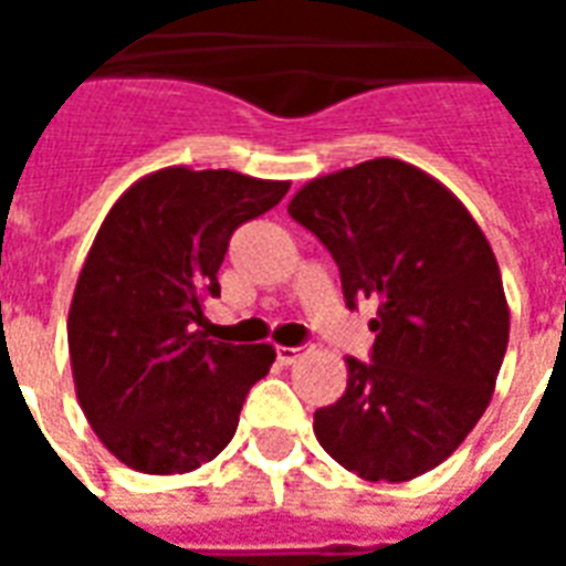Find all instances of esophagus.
Instances as JSON below:
<instances>
[{"mask_svg": "<svg viewBox=\"0 0 566 566\" xmlns=\"http://www.w3.org/2000/svg\"><path fill=\"white\" fill-rule=\"evenodd\" d=\"M275 355H279V364L291 367V364H296V360L306 355V352H303V348H291V345H279V348H275Z\"/></svg>", "mask_w": 566, "mask_h": 566, "instance_id": "esophagus-1", "label": "esophagus"}]
</instances>
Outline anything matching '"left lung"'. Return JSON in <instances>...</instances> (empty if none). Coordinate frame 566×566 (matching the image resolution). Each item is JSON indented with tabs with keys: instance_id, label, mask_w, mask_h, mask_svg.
<instances>
[{
	"instance_id": "obj_1",
	"label": "left lung",
	"mask_w": 566,
	"mask_h": 566,
	"mask_svg": "<svg viewBox=\"0 0 566 566\" xmlns=\"http://www.w3.org/2000/svg\"><path fill=\"white\" fill-rule=\"evenodd\" d=\"M287 211L327 245L345 303L376 306L373 364L345 357L348 385L315 412V437L367 482L424 475L482 418L510 343L482 227L449 187L394 157L312 178Z\"/></svg>"
}]
</instances>
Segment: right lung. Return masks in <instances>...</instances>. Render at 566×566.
Here are the masks:
<instances>
[{
  "label": "right lung",
  "instance_id": "right-lung-1",
  "mask_svg": "<svg viewBox=\"0 0 566 566\" xmlns=\"http://www.w3.org/2000/svg\"><path fill=\"white\" fill-rule=\"evenodd\" d=\"M291 181L166 166L105 214L69 306V360L93 433L150 475L190 473L233 439L270 343L209 339L202 306L239 223L279 206Z\"/></svg>",
  "mask_w": 566,
  "mask_h": 566
}]
</instances>
